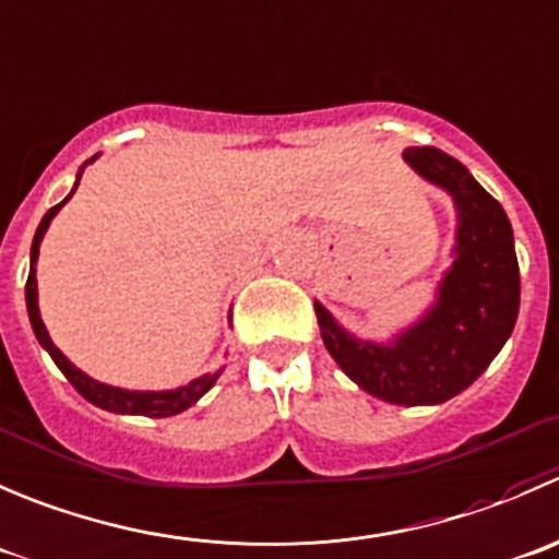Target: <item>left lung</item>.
<instances>
[{
	"label": "left lung",
	"mask_w": 559,
	"mask_h": 559,
	"mask_svg": "<svg viewBox=\"0 0 559 559\" xmlns=\"http://www.w3.org/2000/svg\"><path fill=\"white\" fill-rule=\"evenodd\" d=\"M429 185L451 195L456 236L435 304L389 342L350 334L314 301L320 336L342 372L391 405H443L478 380L502 350L519 314L513 230L500 203L451 154L435 146L402 152Z\"/></svg>",
	"instance_id": "left-lung-1"
}]
</instances>
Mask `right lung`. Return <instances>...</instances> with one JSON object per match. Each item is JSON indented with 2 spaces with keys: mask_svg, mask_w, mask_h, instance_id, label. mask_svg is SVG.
<instances>
[{
  "mask_svg": "<svg viewBox=\"0 0 559 559\" xmlns=\"http://www.w3.org/2000/svg\"><path fill=\"white\" fill-rule=\"evenodd\" d=\"M94 159H97V154H94L92 159H86V163L81 165V170H79V176H75V185H73V190H70V195L64 198L62 203H57L53 209H48V214L40 219V225H37L35 239H32L29 280H26V312H29L32 331H35L37 342H40V345L48 350V356L53 358V364L62 369L64 378H68L70 383L75 385V391H79L84 400H90L92 405L103 407V411H108V413H119V416H148V418L176 416V413H181V411H187V407L195 405V402L201 400V396L206 394V391L212 389L214 383H217V378L223 374V369H217V372H206V374H201V378L190 380L187 385H179V389H168V391H130V389H119V385L99 383V380H94L86 372H81V369L75 367V364L70 361V358L64 356V353L59 350L57 345H53V340L48 336L46 323H43V318H40V307H37V258H40L43 236H46L48 225H51V219L57 217L59 209H62L64 203L73 198V192L79 190L81 174H84L86 165L94 163Z\"/></svg>",
  "mask_w": 559,
  "mask_h": 559,
  "instance_id": "obj_1",
  "label": "right lung"
}]
</instances>
